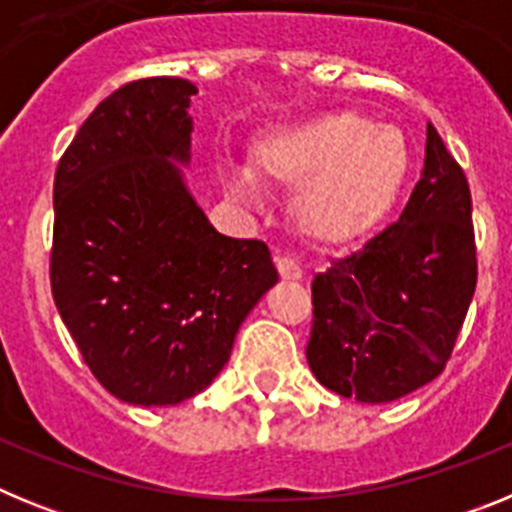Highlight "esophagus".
<instances>
[{
  "instance_id": "obj_1",
  "label": "esophagus",
  "mask_w": 512,
  "mask_h": 512,
  "mask_svg": "<svg viewBox=\"0 0 512 512\" xmlns=\"http://www.w3.org/2000/svg\"><path fill=\"white\" fill-rule=\"evenodd\" d=\"M277 269H279V277H282L284 282H300L302 279V269L297 266V261L289 259V256H279Z\"/></svg>"
}]
</instances>
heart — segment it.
<instances>
[{
    "instance_id": "b5f03b06",
    "label": "heart",
    "mask_w": 512,
    "mask_h": 512,
    "mask_svg": "<svg viewBox=\"0 0 512 512\" xmlns=\"http://www.w3.org/2000/svg\"><path fill=\"white\" fill-rule=\"evenodd\" d=\"M413 151L405 133L359 112H330L266 135L253 151L261 179L295 189L292 223L323 246L361 238L390 215L408 182ZM235 200L253 197L241 166L223 171Z\"/></svg>"
}]
</instances>
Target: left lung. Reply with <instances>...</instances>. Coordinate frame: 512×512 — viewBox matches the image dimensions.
I'll return each mask as SVG.
<instances>
[{"instance_id":"obj_1","label":"left lung","mask_w":512,"mask_h":512,"mask_svg":"<svg viewBox=\"0 0 512 512\" xmlns=\"http://www.w3.org/2000/svg\"><path fill=\"white\" fill-rule=\"evenodd\" d=\"M474 284L467 176L428 122L423 176L400 220L312 279V374L372 405L410 395L443 372Z\"/></svg>"}]
</instances>
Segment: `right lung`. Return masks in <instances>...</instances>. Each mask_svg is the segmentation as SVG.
Here are the masks:
<instances>
[{
  "label": "right lung",
  "mask_w": 512,
  "mask_h": 512,
  "mask_svg": "<svg viewBox=\"0 0 512 512\" xmlns=\"http://www.w3.org/2000/svg\"><path fill=\"white\" fill-rule=\"evenodd\" d=\"M194 94L174 76L112 92L53 182V300L104 390L143 408L210 387L279 279L266 243L217 233L189 192Z\"/></svg>",
  "instance_id": "obj_1"
}]
</instances>
